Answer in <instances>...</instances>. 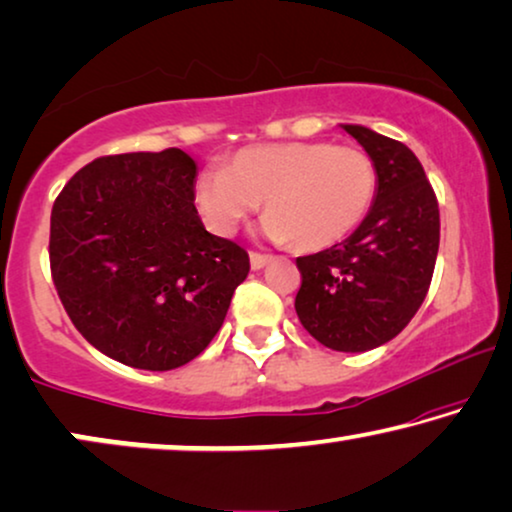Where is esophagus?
Segmentation results:
<instances>
[{
    "label": "esophagus",
    "instance_id": "1",
    "mask_svg": "<svg viewBox=\"0 0 512 512\" xmlns=\"http://www.w3.org/2000/svg\"><path fill=\"white\" fill-rule=\"evenodd\" d=\"M249 263H251V270H261V268H265V265L270 263V256L268 254H261V251H251Z\"/></svg>",
    "mask_w": 512,
    "mask_h": 512
}]
</instances>
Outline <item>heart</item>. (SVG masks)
Instances as JSON below:
<instances>
[{"label": "heart", "instance_id": "b5f03b06", "mask_svg": "<svg viewBox=\"0 0 512 512\" xmlns=\"http://www.w3.org/2000/svg\"><path fill=\"white\" fill-rule=\"evenodd\" d=\"M379 170L365 150L332 143H274L235 152L228 168H207L194 203L205 226L233 235L265 201L272 240L318 251L348 238L376 201Z\"/></svg>", "mask_w": 512, "mask_h": 512}]
</instances>
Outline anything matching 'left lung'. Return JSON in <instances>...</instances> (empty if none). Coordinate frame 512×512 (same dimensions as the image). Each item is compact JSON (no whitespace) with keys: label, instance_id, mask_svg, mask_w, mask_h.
<instances>
[{"label":"left lung","instance_id":"1","mask_svg":"<svg viewBox=\"0 0 512 512\" xmlns=\"http://www.w3.org/2000/svg\"><path fill=\"white\" fill-rule=\"evenodd\" d=\"M346 133L379 170L367 219L335 247L300 256L295 311L316 342L360 353L402 332L429 291L439 254V203L409 147L358 124Z\"/></svg>","mask_w":512,"mask_h":512}]
</instances>
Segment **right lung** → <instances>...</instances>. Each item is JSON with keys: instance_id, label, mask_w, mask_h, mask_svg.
<instances>
[{"instance_id": "1", "label": "right lung", "mask_w": 512, "mask_h": 512, "mask_svg": "<svg viewBox=\"0 0 512 512\" xmlns=\"http://www.w3.org/2000/svg\"><path fill=\"white\" fill-rule=\"evenodd\" d=\"M187 152H129L80 168L50 214V274L80 335L108 358L168 372L201 355L249 274L207 233Z\"/></svg>"}]
</instances>
